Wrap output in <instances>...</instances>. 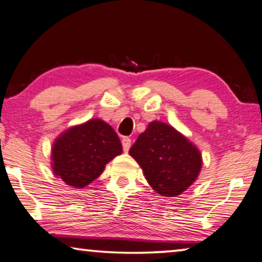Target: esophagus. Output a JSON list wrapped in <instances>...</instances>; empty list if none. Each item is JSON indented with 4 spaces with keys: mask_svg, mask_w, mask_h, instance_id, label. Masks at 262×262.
<instances>
[{
    "mask_svg": "<svg viewBox=\"0 0 262 262\" xmlns=\"http://www.w3.org/2000/svg\"><path fill=\"white\" fill-rule=\"evenodd\" d=\"M130 144H132V140L129 138H123L122 139V147H123V151H128L130 148Z\"/></svg>",
    "mask_w": 262,
    "mask_h": 262,
    "instance_id": "esophagus-1",
    "label": "esophagus"
}]
</instances>
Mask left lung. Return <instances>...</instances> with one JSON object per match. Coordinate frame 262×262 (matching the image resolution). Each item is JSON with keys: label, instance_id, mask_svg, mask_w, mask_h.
I'll list each match as a JSON object with an SVG mask.
<instances>
[{"label": "left lung", "instance_id": "8db88e82", "mask_svg": "<svg viewBox=\"0 0 262 262\" xmlns=\"http://www.w3.org/2000/svg\"><path fill=\"white\" fill-rule=\"evenodd\" d=\"M149 185L163 197H177L197 181L201 150L172 126L151 121L129 149Z\"/></svg>", "mask_w": 262, "mask_h": 262}]
</instances>
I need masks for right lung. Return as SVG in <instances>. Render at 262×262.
Instances as JSON below:
<instances>
[{
	"mask_svg": "<svg viewBox=\"0 0 262 262\" xmlns=\"http://www.w3.org/2000/svg\"><path fill=\"white\" fill-rule=\"evenodd\" d=\"M121 152V142L113 128L101 119H91L68 128L55 140L52 172L72 188H86Z\"/></svg>",
	"mask_w": 262,
	"mask_h": 262,
	"instance_id": "add662e5",
	"label": "right lung"
}]
</instances>
